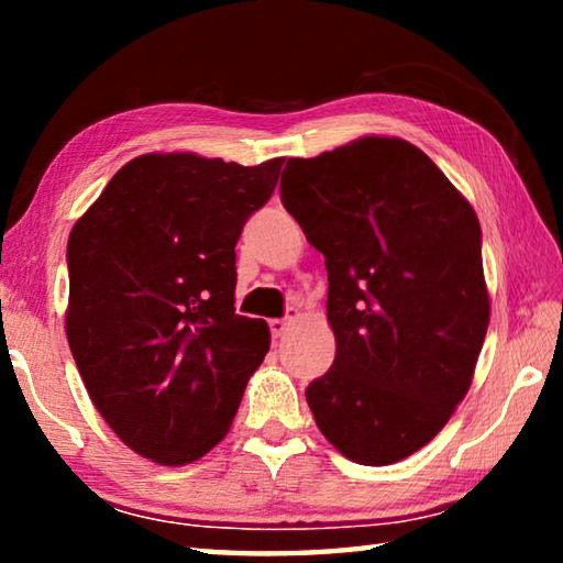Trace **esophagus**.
<instances>
[{
	"label": "esophagus",
	"instance_id": "1",
	"mask_svg": "<svg viewBox=\"0 0 563 563\" xmlns=\"http://www.w3.org/2000/svg\"><path fill=\"white\" fill-rule=\"evenodd\" d=\"M298 318V312H292V316H288V318H275V320H271V335H273V340H278V338H283V332L288 330V325L290 322Z\"/></svg>",
	"mask_w": 563,
	"mask_h": 563
}]
</instances>
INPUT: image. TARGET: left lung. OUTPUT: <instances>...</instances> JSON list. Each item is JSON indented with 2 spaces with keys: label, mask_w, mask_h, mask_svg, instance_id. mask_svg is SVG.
<instances>
[{
  "label": "left lung",
  "mask_w": 563,
  "mask_h": 563,
  "mask_svg": "<svg viewBox=\"0 0 563 563\" xmlns=\"http://www.w3.org/2000/svg\"><path fill=\"white\" fill-rule=\"evenodd\" d=\"M280 198L328 268L335 362L305 389L312 417L352 462L405 460L450 422L487 335L474 208L387 136L288 158Z\"/></svg>",
  "instance_id": "1"
}]
</instances>
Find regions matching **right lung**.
<instances>
[{"mask_svg":"<svg viewBox=\"0 0 563 563\" xmlns=\"http://www.w3.org/2000/svg\"><path fill=\"white\" fill-rule=\"evenodd\" d=\"M280 168L144 154L71 228L66 340L93 407L151 462L211 452L271 350L265 320L235 316V243Z\"/></svg>","mask_w":563,"mask_h":563,"instance_id":"obj_1","label":"right lung"}]
</instances>
